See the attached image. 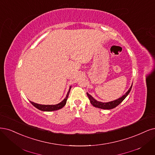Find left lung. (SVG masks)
Wrapping results in <instances>:
<instances>
[{
  "label": "left lung",
  "instance_id": "1",
  "mask_svg": "<svg viewBox=\"0 0 155 155\" xmlns=\"http://www.w3.org/2000/svg\"><path fill=\"white\" fill-rule=\"evenodd\" d=\"M132 85H133V84H132ZM132 85L130 88V89L127 90V92L124 95H122L121 97L117 99L115 101L108 102V103H103V102H100V101H97V100H95L92 95H90L89 94L87 93V94L89 98L90 103H91V104L94 106V107L104 109V110H110V109H113V108H115L116 106H118L120 103H121L122 101H124V99L127 97V95H128L129 93L130 92L131 88H132Z\"/></svg>",
  "mask_w": 155,
  "mask_h": 155
}]
</instances>
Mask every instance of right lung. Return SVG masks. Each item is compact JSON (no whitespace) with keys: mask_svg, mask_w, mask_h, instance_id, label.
Masks as SVG:
<instances>
[{"mask_svg":"<svg viewBox=\"0 0 155 155\" xmlns=\"http://www.w3.org/2000/svg\"><path fill=\"white\" fill-rule=\"evenodd\" d=\"M71 88V86L69 88V90L68 92L66 95V97L64 99L61 103H58L57 104H54V105H44V104H39L37 103H35L33 102H31L30 101L31 103L33 104L35 107H36V108H38V110H41V111H55V110H60L61 108H62L67 103V100L68 99L69 93H70V90Z\"/></svg>","mask_w":155,"mask_h":155,"instance_id":"1","label":"right lung"}]
</instances>
